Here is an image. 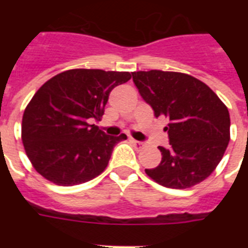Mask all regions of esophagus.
Segmentation results:
<instances>
[{"instance_id":"1","label":"esophagus","mask_w":248,"mask_h":248,"mask_svg":"<svg viewBox=\"0 0 248 248\" xmlns=\"http://www.w3.org/2000/svg\"><path fill=\"white\" fill-rule=\"evenodd\" d=\"M131 143L134 144V145H135L138 149H141V148L145 147V144H144L143 141H138V140H135V139H131Z\"/></svg>"}]
</instances>
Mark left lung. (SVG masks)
Here are the masks:
<instances>
[{
  "label": "left lung",
  "instance_id": "1",
  "mask_svg": "<svg viewBox=\"0 0 248 248\" xmlns=\"http://www.w3.org/2000/svg\"><path fill=\"white\" fill-rule=\"evenodd\" d=\"M140 95L170 124V148L159 147L162 161L145 173L159 185L186 189L207 179L231 140L227 105L200 79L179 72H134Z\"/></svg>",
  "mask_w": 248,
  "mask_h": 248
}]
</instances>
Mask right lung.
Segmentation results:
<instances>
[{
  "mask_svg": "<svg viewBox=\"0 0 248 248\" xmlns=\"http://www.w3.org/2000/svg\"><path fill=\"white\" fill-rule=\"evenodd\" d=\"M128 72L69 69L37 90L23 114L21 140L37 172L56 185L93 180L108 166L113 147L127 136H108L90 121L100 118Z\"/></svg>",
  "mask_w": 248,
  "mask_h": 248,
  "instance_id": "add662e5",
  "label": "right lung"
}]
</instances>
